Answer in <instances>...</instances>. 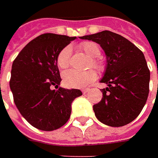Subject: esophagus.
I'll return each instance as SVG.
<instances>
[{
	"label": "esophagus",
	"instance_id": "obj_1",
	"mask_svg": "<svg viewBox=\"0 0 158 158\" xmlns=\"http://www.w3.org/2000/svg\"><path fill=\"white\" fill-rule=\"evenodd\" d=\"M89 90V89H82V93H84V94H85V93H87V92H88Z\"/></svg>",
	"mask_w": 158,
	"mask_h": 158
}]
</instances>
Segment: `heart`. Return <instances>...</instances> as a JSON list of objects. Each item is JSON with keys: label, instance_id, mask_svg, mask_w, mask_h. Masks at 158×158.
Returning <instances> with one entry per match:
<instances>
[{"label": "heart", "instance_id": "obj_1", "mask_svg": "<svg viewBox=\"0 0 158 158\" xmlns=\"http://www.w3.org/2000/svg\"><path fill=\"white\" fill-rule=\"evenodd\" d=\"M80 48L89 57L92 58L90 66L99 71H103L106 68L105 62L99 56L101 54V48L97 43L92 41H86L80 45ZM72 58V47L67 46L60 50L57 56V65L60 69H68L71 63ZM97 78V73L93 69L87 71H77L71 69L63 74V83L69 88L78 89L84 88L94 82Z\"/></svg>", "mask_w": 158, "mask_h": 158}]
</instances>
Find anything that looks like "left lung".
Here are the masks:
<instances>
[{
	"label": "left lung",
	"instance_id": "1",
	"mask_svg": "<svg viewBox=\"0 0 158 158\" xmlns=\"http://www.w3.org/2000/svg\"><path fill=\"white\" fill-rule=\"evenodd\" d=\"M99 44L107 59L101 82L103 98L93 106L95 115L110 127L132 122L142 112L149 91L150 73L143 52L126 38L109 31L81 37Z\"/></svg>",
	"mask_w": 158,
	"mask_h": 158
}]
</instances>
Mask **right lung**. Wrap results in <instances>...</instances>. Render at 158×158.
<instances>
[{"label": "right lung", "instance_id": "obj_1", "mask_svg": "<svg viewBox=\"0 0 158 158\" xmlns=\"http://www.w3.org/2000/svg\"><path fill=\"white\" fill-rule=\"evenodd\" d=\"M76 39L42 34L29 42L13 61L9 86L14 102L23 117L38 129L61 127L70 118L72 102L82 95L80 89L59 86L58 54Z\"/></svg>", "mask_w": 158, "mask_h": 158}]
</instances>
